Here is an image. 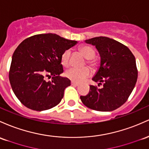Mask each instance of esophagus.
Returning a JSON list of instances; mask_svg holds the SVG:
<instances>
[{
	"label": "esophagus",
	"instance_id": "1",
	"mask_svg": "<svg viewBox=\"0 0 149 149\" xmlns=\"http://www.w3.org/2000/svg\"><path fill=\"white\" fill-rule=\"evenodd\" d=\"M71 85H73V86H79V83L74 82V81H71Z\"/></svg>",
	"mask_w": 149,
	"mask_h": 149
}]
</instances>
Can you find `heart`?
I'll return each instance as SVG.
<instances>
[{"instance_id": "b5f03b06", "label": "heart", "mask_w": 149, "mask_h": 149, "mask_svg": "<svg viewBox=\"0 0 149 149\" xmlns=\"http://www.w3.org/2000/svg\"><path fill=\"white\" fill-rule=\"evenodd\" d=\"M80 51L85 58L88 59V63L90 66H92L93 68H96L97 66L98 63L95 59H94L95 52L92 47L86 45L82 46L80 47ZM70 58H71V51L68 49L66 50L61 55V64L65 67L69 66ZM65 74L66 77L71 81H75V82H81L85 78L90 76V75L91 74V71L88 67H83L81 68H71L67 70Z\"/></svg>"}]
</instances>
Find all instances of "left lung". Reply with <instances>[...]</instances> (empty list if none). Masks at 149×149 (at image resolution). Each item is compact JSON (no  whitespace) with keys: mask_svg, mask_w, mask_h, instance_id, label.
<instances>
[{"mask_svg":"<svg viewBox=\"0 0 149 149\" xmlns=\"http://www.w3.org/2000/svg\"><path fill=\"white\" fill-rule=\"evenodd\" d=\"M95 46L100 56V66L92 80L103 85L98 88L90 86L81 101L88 108L109 112L121 107L134 88L138 77L136 59L130 49L120 42L106 37H97L85 41Z\"/></svg>","mask_w":149,"mask_h":149,"instance_id":"8db88e82","label":"left lung"}]
</instances>
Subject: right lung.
<instances>
[{
  "instance_id": "right-lung-1",
  "label": "right lung",
  "mask_w": 149,
  "mask_h": 149,
  "mask_svg": "<svg viewBox=\"0 0 149 149\" xmlns=\"http://www.w3.org/2000/svg\"><path fill=\"white\" fill-rule=\"evenodd\" d=\"M77 43L56 34H40L22 41L15 50L9 80L17 99L27 108L43 111L61 102L71 85L63 72L62 54ZM52 76V81L45 78Z\"/></svg>"
}]
</instances>
